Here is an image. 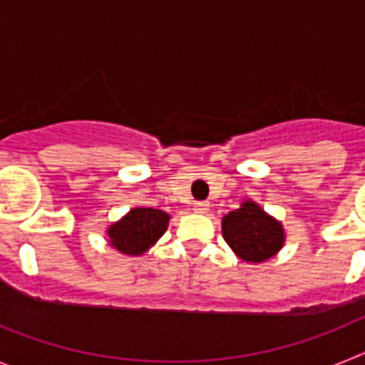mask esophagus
Segmentation results:
<instances>
[{"label": "esophagus", "mask_w": 365, "mask_h": 365, "mask_svg": "<svg viewBox=\"0 0 365 365\" xmlns=\"http://www.w3.org/2000/svg\"><path fill=\"white\" fill-rule=\"evenodd\" d=\"M193 210L197 212V214H206V212L210 210V202H208V201H195V202H193Z\"/></svg>", "instance_id": "34e87169"}]
</instances>
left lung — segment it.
<instances>
[{
    "instance_id": "8db88e82",
    "label": "left lung",
    "mask_w": 365,
    "mask_h": 365,
    "mask_svg": "<svg viewBox=\"0 0 365 365\" xmlns=\"http://www.w3.org/2000/svg\"><path fill=\"white\" fill-rule=\"evenodd\" d=\"M222 237L245 261L259 263L278 252L283 245V228L278 221L252 201L222 217Z\"/></svg>"
}]
</instances>
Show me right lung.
<instances>
[{
  "instance_id": "obj_1",
  "label": "right lung",
  "mask_w": 365,
  "mask_h": 365,
  "mask_svg": "<svg viewBox=\"0 0 365 365\" xmlns=\"http://www.w3.org/2000/svg\"><path fill=\"white\" fill-rule=\"evenodd\" d=\"M170 215L155 208H135L108 230L111 247L122 254L138 256L159 240L168 227Z\"/></svg>"
}]
</instances>
